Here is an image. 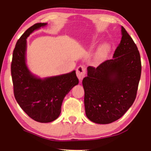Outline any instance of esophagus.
<instances>
[{
  "mask_svg": "<svg viewBox=\"0 0 151 151\" xmlns=\"http://www.w3.org/2000/svg\"><path fill=\"white\" fill-rule=\"evenodd\" d=\"M86 71L85 68L83 66H79L76 68V76L80 81L83 80V78L85 76Z\"/></svg>",
  "mask_w": 151,
  "mask_h": 151,
  "instance_id": "esophagus-1",
  "label": "esophagus"
}]
</instances>
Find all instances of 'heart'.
I'll return each mask as SVG.
<instances>
[{
    "instance_id": "1",
    "label": "heart",
    "mask_w": 151,
    "mask_h": 151,
    "mask_svg": "<svg viewBox=\"0 0 151 151\" xmlns=\"http://www.w3.org/2000/svg\"><path fill=\"white\" fill-rule=\"evenodd\" d=\"M106 49H107L106 46L105 45L102 46V47L100 48V49L98 50V52H96V57L101 58V57H103V56L106 52Z\"/></svg>"
}]
</instances>
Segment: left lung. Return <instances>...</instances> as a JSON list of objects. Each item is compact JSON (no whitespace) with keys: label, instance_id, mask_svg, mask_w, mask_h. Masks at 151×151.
<instances>
[{"label":"left lung","instance_id":"left-lung-1","mask_svg":"<svg viewBox=\"0 0 151 151\" xmlns=\"http://www.w3.org/2000/svg\"><path fill=\"white\" fill-rule=\"evenodd\" d=\"M121 35L113 58L96 68L88 66L87 76L83 80L86 115L95 123L119 119L136 99L141 75L140 53L123 27Z\"/></svg>","mask_w":151,"mask_h":151}]
</instances>
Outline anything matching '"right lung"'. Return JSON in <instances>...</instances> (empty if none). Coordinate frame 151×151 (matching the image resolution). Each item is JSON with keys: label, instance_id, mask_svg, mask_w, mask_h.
<instances>
[{"label": "right lung", "instance_id": "right-lung-1", "mask_svg": "<svg viewBox=\"0 0 151 151\" xmlns=\"http://www.w3.org/2000/svg\"><path fill=\"white\" fill-rule=\"evenodd\" d=\"M47 23L29 28L15 46L11 63V75L15 99L28 116L39 122H50L60 115L63 99L78 85L76 71L41 79L30 72L26 64L27 39L34 30Z\"/></svg>", "mask_w": 151, "mask_h": 151}]
</instances>
